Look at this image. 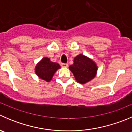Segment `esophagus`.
<instances>
[{"label":"esophagus","instance_id":"esophagus-1","mask_svg":"<svg viewBox=\"0 0 132 132\" xmlns=\"http://www.w3.org/2000/svg\"><path fill=\"white\" fill-rule=\"evenodd\" d=\"M61 66L63 68H67L68 66V64H66V63H62L61 64Z\"/></svg>","mask_w":132,"mask_h":132}]
</instances>
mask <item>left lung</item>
Here are the masks:
<instances>
[{"label": "left lung", "instance_id": "1", "mask_svg": "<svg viewBox=\"0 0 132 132\" xmlns=\"http://www.w3.org/2000/svg\"><path fill=\"white\" fill-rule=\"evenodd\" d=\"M73 73L75 80L82 84L92 80L96 76L97 66L95 62L89 57L79 54L74 58L73 64L69 67Z\"/></svg>", "mask_w": 132, "mask_h": 132}]
</instances>
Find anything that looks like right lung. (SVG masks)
<instances>
[{"mask_svg": "<svg viewBox=\"0 0 132 132\" xmlns=\"http://www.w3.org/2000/svg\"><path fill=\"white\" fill-rule=\"evenodd\" d=\"M61 66L57 62L50 61V59L44 57L43 59L37 64L35 66V73L40 79L49 82L53 78L55 73Z\"/></svg>", "mask_w": 132, "mask_h": 132, "instance_id": "obj_1", "label": "right lung"}]
</instances>
